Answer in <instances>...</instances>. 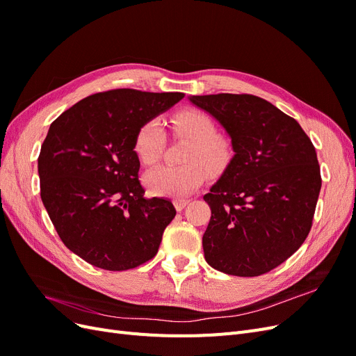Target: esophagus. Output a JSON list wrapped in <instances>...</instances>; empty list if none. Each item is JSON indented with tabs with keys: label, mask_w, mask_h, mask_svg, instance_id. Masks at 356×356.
Instances as JSON below:
<instances>
[{
	"label": "esophagus",
	"mask_w": 356,
	"mask_h": 356,
	"mask_svg": "<svg viewBox=\"0 0 356 356\" xmlns=\"http://www.w3.org/2000/svg\"><path fill=\"white\" fill-rule=\"evenodd\" d=\"M188 203H190L188 199H175V200H174V204H175L177 211H182V209H184V208L187 207Z\"/></svg>",
	"instance_id": "obj_1"
}]
</instances>
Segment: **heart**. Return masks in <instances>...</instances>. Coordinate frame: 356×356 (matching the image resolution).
Listing matches in <instances>:
<instances>
[{"mask_svg": "<svg viewBox=\"0 0 356 356\" xmlns=\"http://www.w3.org/2000/svg\"><path fill=\"white\" fill-rule=\"evenodd\" d=\"M177 136L190 141L182 160L184 166H160L147 172L145 184L159 196L182 197L195 191L209 174H220L232 159V145L217 134L213 118L199 110H182L172 118ZM165 135L157 120H147L138 127L134 152L143 165L157 163L163 153Z\"/></svg>", "mask_w": 356, "mask_h": 356, "instance_id": "1", "label": "heart"}]
</instances>
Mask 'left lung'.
<instances>
[{
	"label": "left lung",
	"instance_id": "1",
	"mask_svg": "<svg viewBox=\"0 0 356 356\" xmlns=\"http://www.w3.org/2000/svg\"><path fill=\"white\" fill-rule=\"evenodd\" d=\"M232 138L234 157L204 202V260L233 276H260L303 245L322 186L310 138L293 117L254 95L191 96Z\"/></svg>",
	"mask_w": 356,
	"mask_h": 356
}]
</instances>
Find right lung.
Wrapping results in <instances>:
<instances>
[{
	"label": "right lung",
	"instance_id": "obj_1",
	"mask_svg": "<svg viewBox=\"0 0 356 356\" xmlns=\"http://www.w3.org/2000/svg\"><path fill=\"white\" fill-rule=\"evenodd\" d=\"M184 93L113 89L88 96L50 124L38 156L40 193L60 241L105 270L154 258L175 208L145 199L134 138Z\"/></svg>",
	"mask_w": 356,
	"mask_h": 356
}]
</instances>
